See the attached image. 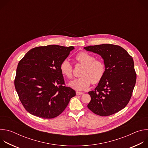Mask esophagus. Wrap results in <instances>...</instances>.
Instances as JSON below:
<instances>
[{"instance_id":"esophagus-1","label":"esophagus","mask_w":148,"mask_h":148,"mask_svg":"<svg viewBox=\"0 0 148 148\" xmlns=\"http://www.w3.org/2000/svg\"><path fill=\"white\" fill-rule=\"evenodd\" d=\"M82 94H83V92H78V91H77V92H76V95H82Z\"/></svg>"}]
</instances>
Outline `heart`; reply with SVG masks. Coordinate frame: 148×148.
I'll use <instances>...</instances> for the list:
<instances>
[{
    "mask_svg": "<svg viewBox=\"0 0 148 148\" xmlns=\"http://www.w3.org/2000/svg\"><path fill=\"white\" fill-rule=\"evenodd\" d=\"M76 60L84 66L81 77L71 81L69 86L77 91L87 89L92 82L97 84L102 78L105 71L103 62L86 52H81L75 57ZM60 69L63 75L69 78L73 77V67L69 60H64L61 63Z\"/></svg>",
    "mask_w": 148,
    "mask_h": 148,
    "instance_id": "b5f03b06",
    "label": "heart"
}]
</instances>
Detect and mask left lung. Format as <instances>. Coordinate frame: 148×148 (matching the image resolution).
<instances>
[{
	"label": "left lung",
	"instance_id": "obj_1",
	"mask_svg": "<svg viewBox=\"0 0 148 148\" xmlns=\"http://www.w3.org/2000/svg\"><path fill=\"white\" fill-rule=\"evenodd\" d=\"M103 59L104 75L94 91L88 92V108L100 116L115 114L129 102L136 83V74L132 57L122 47L102 44L84 47Z\"/></svg>",
	"mask_w": 148,
	"mask_h": 148
}]
</instances>
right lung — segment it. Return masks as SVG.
Returning <instances> with one entry per match:
<instances>
[{"mask_svg":"<svg viewBox=\"0 0 148 148\" xmlns=\"http://www.w3.org/2000/svg\"><path fill=\"white\" fill-rule=\"evenodd\" d=\"M73 46L49 45L29 50L17 65L14 86L23 107L33 115L45 119L61 114L75 95L64 86L60 66Z\"/></svg>","mask_w":148,"mask_h":148,"instance_id":"1","label":"right lung"}]
</instances>
